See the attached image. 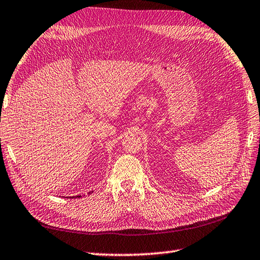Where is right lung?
I'll return each instance as SVG.
<instances>
[{"label":"right lung","instance_id":"add662e5","mask_svg":"<svg viewBox=\"0 0 260 260\" xmlns=\"http://www.w3.org/2000/svg\"><path fill=\"white\" fill-rule=\"evenodd\" d=\"M88 194H89V193H88ZM76 198H81V195H77V197H75V199H76ZM73 199H74V198H73Z\"/></svg>","mask_w":260,"mask_h":260}]
</instances>
